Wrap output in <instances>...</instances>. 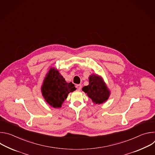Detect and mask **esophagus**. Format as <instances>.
<instances>
[{"mask_svg":"<svg viewBox=\"0 0 155 155\" xmlns=\"http://www.w3.org/2000/svg\"><path fill=\"white\" fill-rule=\"evenodd\" d=\"M76 87H77V90L80 91L81 89V84H77V85H76Z\"/></svg>","mask_w":155,"mask_h":155,"instance_id":"1","label":"esophagus"}]
</instances>
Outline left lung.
I'll return each instance as SVG.
<instances>
[{"mask_svg": "<svg viewBox=\"0 0 155 155\" xmlns=\"http://www.w3.org/2000/svg\"><path fill=\"white\" fill-rule=\"evenodd\" d=\"M82 90L96 104L105 102L110 94V91L102 77L93 74L89 77V84L84 86Z\"/></svg>", "mask_w": 155, "mask_h": 155, "instance_id": "1", "label": "left lung"}]
</instances>
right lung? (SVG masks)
I'll list each match as a JSON object with an SVG mask.
<instances>
[{"label": "right lung", "instance_id": "obj_1", "mask_svg": "<svg viewBox=\"0 0 155 155\" xmlns=\"http://www.w3.org/2000/svg\"><path fill=\"white\" fill-rule=\"evenodd\" d=\"M75 90H76L75 85L72 82H66L55 68H51L49 70L41 87L44 99L54 108L61 107L69 93Z\"/></svg>", "mask_w": 155, "mask_h": 155}]
</instances>
